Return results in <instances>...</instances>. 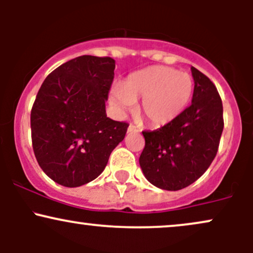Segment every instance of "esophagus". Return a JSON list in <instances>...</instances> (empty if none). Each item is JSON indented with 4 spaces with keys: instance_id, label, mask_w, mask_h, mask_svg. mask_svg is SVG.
Instances as JSON below:
<instances>
[{
    "instance_id": "obj_1",
    "label": "esophagus",
    "mask_w": 253,
    "mask_h": 253,
    "mask_svg": "<svg viewBox=\"0 0 253 253\" xmlns=\"http://www.w3.org/2000/svg\"><path fill=\"white\" fill-rule=\"evenodd\" d=\"M127 132H128V133H138L139 132V128H138V127H135L134 125H129L128 129H127Z\"/></svg>"
}]
</instances>
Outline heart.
Returning <instances> with one entry per match:
<instances>
[{"label":"heart","mask_w":253,"mask_h":253,"mask_svg":"<svg viewBox=\"0 0 253 253\" xmlns=\"http://www.w3.org/2000/svg\"><path fill=\"white\" fill-rule=\"evenodd\" d=\"M194 78L169 66H150L129 75L120 88L110 91V102L119 112L140 100L139 115L153 127L172 123L189 106Z\"/></svg>","instance_id":"b5f03b06"}]
</instances>
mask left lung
<instances>
[{
	"instance_id": "8db88e82",
	"label": "left lung",
	"mask_w": 253,
	"mask_h": 253,
	"mask_svg": "<svg viewBox=\"0 0 253 253\" xmlns=\"http://www.w3.org/2000/svg\"><path fill=\"white\" fill-rule=\"evenodd\" d=\"M191 104L172 123L144 130L139 158L150 183L164 190H181L200 178L215 158L223 129L222 102L213 82L191 66Z\"/></svg>"
}]
</instances>
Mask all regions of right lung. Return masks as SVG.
<instances>
[{
	"label": "right lung",
	"instance_id": "obj_1",
	"mask_svg": "<svg viewBox=\"0 0 253 253\" xmlns=\"http://www.w3.org/2000/svg\"><path fill=\"white\" fill-rule=\"evenodd\" d=\"M114 69L110 57H77L52 71L38 91L32 145L38 164L58 184L81 187L100 176L126 135L128 124L106 114Z\"/></svg>",
	"mask_w": 253,
	"mask_h": 253
}]
</instances>
